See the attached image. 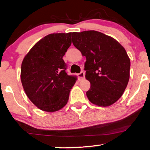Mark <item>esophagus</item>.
<instances>
[{
	"label": "esophagus",
	"mask_w": 150,
	"mask_h": 150,
	"mask_svg": "<svg viewBox=\"0 0 150 150\" xmlns=\"http://www.w3.org/2000/svg\"><path fill=\"white\" fill-rule=\"evenodd\" d=\"M78 77H79V81L83 79H85V72L81 71L80 73H79Z\"/></svg>",
	"instance_id": "obj_1"
}]
</instances>
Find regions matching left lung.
Here are the masks:
<instances>
[{
  "label": "left lung",
  "mask_w": 150,
  "mask_h": 150,
  "mask_svg": "<svg viewBox=\"0 0 150 150\" xmlns=\"http://www.w3.org/2000/svg\"><path fill=\"white\" fill-rule=\"evenodd\" d=\"M72 42L87 59L84 69L91 87L86 94L90 102L104 107L116 103L130 78V60L124 47L95 30L73 32Z\"/></svg>",
  "instance_id": "8db88e82"
}]
</instances>
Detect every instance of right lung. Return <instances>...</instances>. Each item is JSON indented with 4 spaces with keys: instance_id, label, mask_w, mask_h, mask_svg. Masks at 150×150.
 Masks as SVG:
<instances>
[{
    "instance_id": "obj_1",
    "label": "right lung",
    "mask_w": 150,
    "mask_h": 150,
    "mask_svg": "<svg viewBox=\"0 0 150 150\" xmlns=\"http://www.w3.org/2000/svg\"><path fill=\"white\" fill-rule=\"evenodd\" d=\"M71 44V32L50 34L38 42L21 65L22 84L40 110L53 112L64 107L77 77L68 75L63 55Z\"/></svg>"
}]
</instances>
